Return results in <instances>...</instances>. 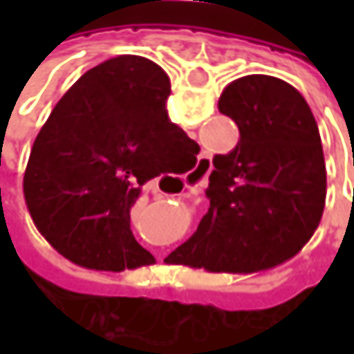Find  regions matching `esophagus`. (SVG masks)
<instances>
[{
  "instance_id": "1",
  "label": "esophagus",
  "mask_w": 354,
  "mask_h": 354,
  "mask_svg": "<svg viewBox=\"0 0 354 354\" xmlns=\"http://www.w3.org/2000/svg\"><path fill=\"white\" fill-rule=\"evenodd\" d=\"M212 169V161H211V157L209 156H201L198 157V161H197V165L193 167V169L189 171L185 177H181V179H171L169 183H175L179 189H189V187H197V185H203L205 183V179L209 177V173H211ZM161 193V191H159ZM163 195V193H161Z\"/></svg>"
}]
</instances>
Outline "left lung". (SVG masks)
<instances>
[{
    "mask_svg": "<svg viewBox=\"0 0 354 354\" xmlns=\"http://www.w3.org/2000/svg\"><path fill=\"white\" fill-rule=\"evenodd\" d=\"M218 110L236 122L240 140L212 159L211 207L197 232L173 252V264L252 274L292 258L319 225L327 195L319 128L306 98L276 76L230 82ZM299 214L304 223L279 245Z\"/></svg>",
    "mask_w": 354,
    "mask_h": 354,
    "instance_id": "8db88e82",
    "label": "left lung"
}]
</instances>
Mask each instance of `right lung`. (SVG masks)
<instances>
[{
  "label": "right lung",
  "instance_id": "right-lung-1",
  "mask_svg": "<svg viewBox=\"0 0 354 354\" xmlns=\"http://www.w3.org/2000/svg\"><path fill=\"white\" fill-rule=\"evenodd\" d=\"M169 94L159 64L122 55L84 73L53 108L23 177L27 209L53 246L94 270L140 266L129 211L142 185L181 173L185 151H198L169 120Z\"/></svg>",
  "mask_w": 354,
  "mask_h": 354
}]
</instances>
